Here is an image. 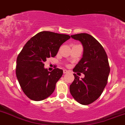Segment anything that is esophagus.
I'll return each instance as SVG.
<instances>
[{
    "mask_svg": "<svg viewBox=\"0 0 125 125\" xmlns=\"http://www.w3.org/2000/svg\"><path fill=\"white\" fill-rule=\"evenodd\" d=\"M68 72H69V71H68V70H66V69L63 70V73H68Z\"/></svg>",
    "mask_w": 125,
    "mask_h": 125,
    "instance_id": "obj_1",
    "label": "esophagus"
}]
</instances>
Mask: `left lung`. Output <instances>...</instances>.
<instances>
[{
    "label": "left lung",
    "instance_id": "8db88e82",
    "mask_svg": "<svg viewBox=\"0 0 125 125\" xmlns=\"http://www.w3.org/2000/svg\"><path fill=\"white\" fill-rule=\"evenodd\" d=\"M79 41L83 48V57L73 69L85 75L83 78L73 73L75 79L69 90L74 99L83 105L92 103L99 98L107 83L110 73L108 57L99 42L90 34L71 35Z\"/></svg>",
    "mask_w": 125,
    "mask_h": 125
}]
</instances>
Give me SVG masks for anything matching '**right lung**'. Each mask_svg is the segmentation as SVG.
<instances>
[{
  "mask_svg": "<svg viewBox=\"0 0 125 125\" xmlns=\"http://www.w3.org/2000/svg\"><path fill=\"white\" fill-rule=\"evenodd\" d=\"M69 35L50 31L38 32L27 42L16 59V75L24 94L30 99L41 101L55 90L63 70L55 68L49 72L44 68L47 58L54 57Z\"/></svg>",
  "mask_w": 125,
  "mask_h": 125,
  "instance_id": "add662e5",
  "label": "right lung"
}]
</instances>
